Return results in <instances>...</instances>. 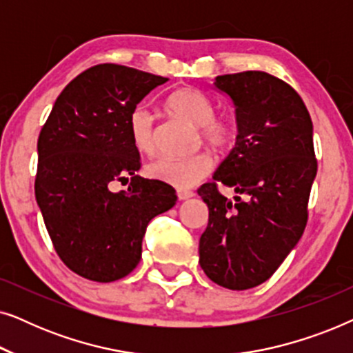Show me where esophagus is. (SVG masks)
I'll return each mask as SVG.
<instances>
[{"label": "esophagus", "instance_id": "obj_1", "mask_svg": "<svg viewBox=\"0 0 353 353\" xmlns=\"http://www.w3.org/2000/svg\"><path fill=\"white\" fill-rule=\"evenodd\" d=\"M176 194H178V199H180V201H186V199H190V197L194 196V192L188 191V190H178Z\"/></svg>", "mask_w": 353, "mask_h": 353}]
</instances>
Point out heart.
Here are the masks:
<instances>
[{
  "mask_svg": "<svg viewBox=\"0 0 353 353\" xmlns=\"http://www.w3.org/2000/svg\"><path fill=\"white\" fill-rule=\"evenodd\" d=\"M165 108L173 117L197 128V143H204L215 152H226L238 141L239 127L234 120L215 117L212 101L194 88H180L168 96ZM128 132L138 152L152 156L157 151L156 130L152 115L141 108L132 110L128 117ZM214 161L205 151L188 157H161L146 167L152 180L167 183L180 190L194 186L209 175Z\"/></svg>",
  "mask_w": 353,
  "mask_h": 353,
  "instance_id": "obj_1",
  "label": "heart"
}]
</instances>
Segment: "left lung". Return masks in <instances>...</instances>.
Here are the masks:
<instances>
[{
	"label": "left lung",
	"mask_w": 353,
	"mask_h": 353,
	"mask_svg": "<svg viewBox=\"0 0 353 353\" xmlns=\"http://www.w3.org/2000/svg\"><path fill=\"white\" fill-rule=\"evenodd\" d=\"M214 85L233 101L239 134L215 181L197 190L209 207L199 263L219 286L244 291L267 281L305 230L318 168L313 125L297 91L267 72L219 75ZM219 182L239 192L234 203Z\"/></svg>",
	"instance_id": "1"
}]
</instances>
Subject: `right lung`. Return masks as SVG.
Here are the masks:
<instances>
[{
  "label": "right lung",
  "instance_id": "add662e5",
  "mask_svg": "<svg viewBox=\"0 0 353 353\" xmlns=\"http://www.w3.org/2000/svg\"><path fill=\"white\" fill-rule=\"evenodd\" d=\"M167 80L127 65L90 67L57 96L38 137L35 197L46 230L65 267L91 281L132 273L149 221L176 202L170 185L137 175L128 132L132 110ZM128 176L127 192L110 190Z\"/></svg>",
  "mask_w": 353,
  "mask_h": 353
}]
</instances>
